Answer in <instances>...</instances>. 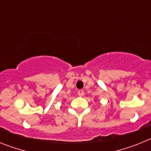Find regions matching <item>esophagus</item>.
<instances>
[{
    "instance_id": "obj_1",
    "label": "esophagus",
    "mask_w": 151,
    "mask_h": 151,
    "mask_svg": "<svg viewBox=\"0 0 151 151\" xmlns=\"http://www.w3.org/2000/svg\"><path fill=\"white\" fill-rule=\"evenodd\" d=\"M84 94H85V93H84L83 90H78V96H80V97H82V96L84 95Z\"/></svg>"
}]
</instances>
